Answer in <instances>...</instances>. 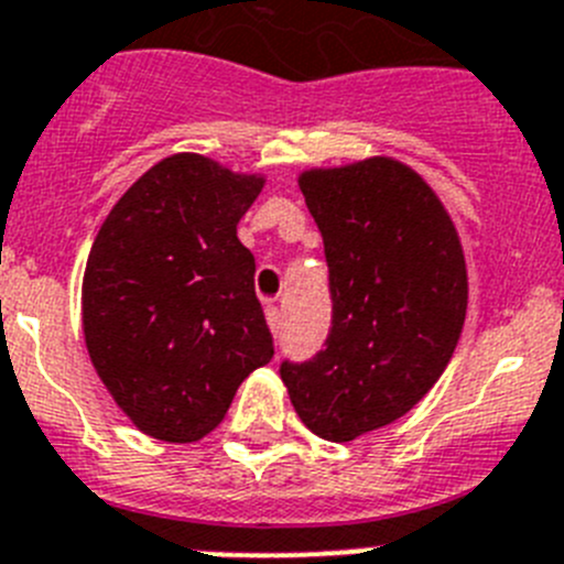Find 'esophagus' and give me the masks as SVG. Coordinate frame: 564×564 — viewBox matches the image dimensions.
<instances>
[{"instance_id": "esophagus-1", "label": "esophagus", "mask_w": 564, "mask_h": 564, "mask_svg": "<svg viewBox=\"0 0 564 564\" xmlns=\"http://www.w3.org/2000/svg\"><path fill=\"white\" fill-rule=\"evenodd\" d=\"M265 318L271 333H279V327H282V313H279L276 304H265Z\"/></svg>"}]
</instances>
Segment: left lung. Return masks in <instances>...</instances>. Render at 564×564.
Masks as SVG:
<instances>
[{
    "label": "left lung",
    "mask_w": 564,
    "mask_h": 564,
    "mask_svg": "<svg viewBox=\"0 0 564 564\" xmlns=\"http://www.w3.org/2000/svg\"><path fill=\"white\" fill-rule=\"evenodd\" d=\"M324 237L333 327L310 360H282L299 420L329 442L391 425L433 389L467 316L451 215L405 164L375 156L299 178Z\"/></svg>",
    "instance_id": "obj_1"
}]
</instances>
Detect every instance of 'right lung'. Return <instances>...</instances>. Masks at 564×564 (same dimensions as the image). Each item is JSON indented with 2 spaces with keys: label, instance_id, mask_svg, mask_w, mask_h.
I'll list each match as a JSON object with an SVG mask.
<instances>
[{
  "label": "right lung",
  "instance_id": "add662e5",
  "mask_svg": "<svg viewBox=\"0 0 564 564\" xmlns=\"http://www.w3.org/2000/svg\"><path fill=\"white\" fill-rule=\"evenodd\" d=\"M262 184L175 153L97 231L83 273V335L113 402L148 436L204 438L237 386L273 358L254 254L237 240Z\"/></svg>",
  "mask_w": 564,
  "mask_h": 564
}]
</instances>
